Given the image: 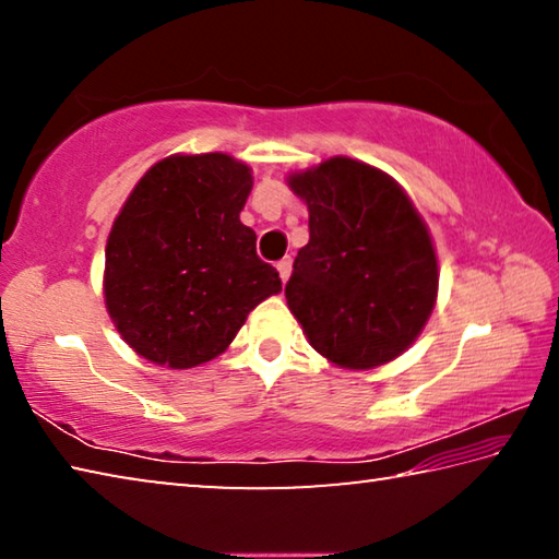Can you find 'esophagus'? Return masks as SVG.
<instances>
[{"label":"esophagus","instance_id":"1","mask_svg":"<svg viewBox=\"0 0 559 559\" xmlns=\"http://www.w3.org/2000/svg\"><path fill=\"white\" fill-rule=\"evenodd\" d=\"M276 269H278V273H281V281L286 283L288 281V276H290V271H293V261L286 257V259H281L278 263H276Z\"/></svg>","mask_w":559,"mask_h":559}]
</instances>
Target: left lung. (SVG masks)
I'll return each mask as SVG.
<instances>
[{"instance_id":"obj_1","label":"left lung","mask_w":559,"mask_h":559,"mask_svg":"<svg viewBox=\"0 0 559 559\" xmlns=\"http://www.w3.org/2000/svg\"><path fill=\"white\" fill-rule=\"evenodd\" d=\"M290 187L310 214V241L286 283L290 313L335 365L390 362L437 300V253L421 216L392 177L349 157L293 175Z\"/></svg>"}]
</instances>
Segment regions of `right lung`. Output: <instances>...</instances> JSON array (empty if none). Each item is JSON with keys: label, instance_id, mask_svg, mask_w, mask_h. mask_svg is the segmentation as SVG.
Segmentation results:
<instances>
[{"label": "right lung", "instance_id": "right-lung-1", "mask_svg": "<svg viewBox=\"0 0 559 559\" xmlns=\"http://www.w3.org/2000/svg\"><path fill=\"white\" fill-rule=\"evenodd\" d=\"M249 167L222 153L175 155L147 169L106 249V306L150 362L187 370L229 347L246 316L281 290L239 212Z\"/></svg>", "mask_w": 559, "mask_h": 559}]
</instances>
